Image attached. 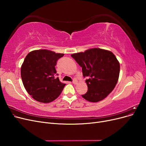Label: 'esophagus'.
I'll return each mask as SVG.
<instances>
[{"instance_id":"obj_1","label":"esophagus","mask_w":146,"mask_h":146,"mask_svg":"<svg viewBox=\"0 0 146 146\" xmlns=\"http://www.w3.org/2000/svg\"><path fill=\"white\" fill-rule=\"evenodd\" d=\"M77 80H76V79H74V80H73V82H72V83H74V84H77Z\"/></svg>"}]
</instances>
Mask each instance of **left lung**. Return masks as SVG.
<instances>
[{
	"label": "left lung",
	"instance_id": "1",
	"mask_svg": "<svg viewBox=\"0 0 146 146\" xmlns=\"http://www.w3.org/2000/svg\"><path fill=\"white\" fill-rule=\"evenodd\" d=\"M82 68L88 91L82 95L91 102L102 100L111 93L117 83L120 64L111 51L99 48H90L71 55Z\"/></svg>",
	"mask_w": 146,
	"mask_h": 146
}]
</instances>
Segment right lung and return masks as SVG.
I'll use <instances>...</instances> for the list:
<instances>
[{"label":"right lung","instance_id":"right-lung-1","mask_svg":"<svg viewBox=\"0 0 146 146\" xmlns=\"http://www.w3.org/2000/svg\"><path fill=\"white\" fill-rule=\"evenodd\" d=\"M64 55L49 50L29 52L21 68L24 86L32 98L39 102L50 103L60 95L66 84L56 78V61Z\"/></svg>","mask_w":146,"mask_h":146}]
</instances>
